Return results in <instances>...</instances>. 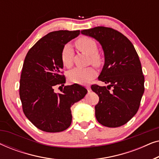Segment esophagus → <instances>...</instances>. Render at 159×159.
Here are the masks:
<instances>
[{
  "label": "esophagus",
  "instance_id": "esophagus-1",
  "mask_svg": "<svg viewBox=\"0 0 159 159\" xmlns=\"http://www.w3.org/2000/svg\"><path fill=\"white\" fill-rule=\"evenodd\" d=\"M86 88H87V90H88V92H90V91H91V88H90V87L87 86V87H86Z\"/></svg>",
  "mask_w": 159,
  "mask_h": 159
}]
</instances>
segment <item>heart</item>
<instances>
[{
	"mask_svg": "<svg viewBox=\"0 0 159 159\" xmlns=\"http://www.w3.org/2000/svg\"><path fill=\"white\" fill-rule=\"evenodd\" d=\"M77 49L82 53L90 56V61L95 65H100L101 62V56L98 52L97 43L93 39L87 36L80 37L75 41ZM74 51L69 44L63 47L61 53V59L64 66L70 68L72 66ZM96 70L93 67L81 69L76 68L69 71V78L71 82L75 83H87L96 76Z\"/></svg>",
	"mask_w": 159,
	"mask_h": 159,
	"instance_id": "heart-1",
	"label": "heart"
}]
</instances>
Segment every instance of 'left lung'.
I'll return each instance as SVG.
<instances>
[{
	"mask_svg": "<svg viewBox=\"0 0 159 159\" xmlns=\"http://www.w3.org/2000/svg\"><path fill=\"white\" fill-rule=\"evenodd\" d=\"M81 33L96 39L105 55L98 80L108 86H91L99 97L95 106V117L105 127L125 125L138 112L145 90L138 53L129 39L113 28L96 27L82 30Z\"/></svg>",
	"mask_w": 159,
	"mask_h": 159,
	"instance_id": "left-lung-1",
	"label": "left lung"
}]
</instances>
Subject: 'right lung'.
Masks as SVG:
<instances>
[{
    "instance_id": "add662e5",
    "label": "right lung",
    "mask_w": 159,
    "mask_h": 159,
    "mask_svg": "<svg viewBox=\"0 0 159 159\" xmlns=\"http://www.w3.org/2000/svg\"><path fill=\"white\" fill-rule=\"evenodd\" d=\"M80 33V30H59L39 40L27 52L21 70L19 96L26 117L39 129L59 132L71 123V107L83 98L88 90L78 84L64 86L61 53L63 47ZM59 87V88H60Z\"/></svg>"
}]
</instances>
